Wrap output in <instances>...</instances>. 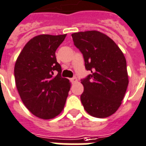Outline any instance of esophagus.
<instances>
[{
	"mask_svg": "<svg viewBox=\"0 0 146 146\" xmlns=\"http://www.w3.org/2000/svg\"><path fill=\"white\" fill-rule=\"evenodd\" d=\"M71 81H72V84H74V83H76L78 81V79H77L76 77H74V78H71Z\"/></svg>",
	"mask_w": 146,
	"mask_h": 146,
	"instance_id": "34e87169",
	"label": "esophagus"
}]
</instances>
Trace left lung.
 I'll return each instance as SVG.
<instances>
[{"mask_svg": "<svg viewBox=\"0 0 146 146\" xmlns=\"http://www.w3.org/2000/svg\"><path fill=\"white\" fill-rule=\"evenodd\" d=\"M72 37L82 53L86 69L91 72L81 80L83 106L93 117H109L121 105L129 84L124 55L112 39L100 31H80Z\"/></svg>", "mask_w": 146, "mask_h": 146, "instance_id": "left-lung-1", "label": "left lung"}]
</instances>
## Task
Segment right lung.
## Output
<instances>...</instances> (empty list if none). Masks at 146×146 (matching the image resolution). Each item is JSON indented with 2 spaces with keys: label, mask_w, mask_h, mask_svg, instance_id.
I'll use <instances>...</instances> for the list:
<instances>
[{
  "label": "right lung",
  "mask_w": 146,
  "mask_h": 146,
  "mask_svg": "<svg viewBox=\"0 0 146 146\" xmlns=\"http://www.w3.org/2000/svg\"><path fill=\"white\" fill-rule=\"evenodd\" d=\"M66 37V34L40 35L31 38L15 64V81L21 100L42 119L53 118L62 112L71 87L69 80L61 77V66L55 54Z\"/></svg>",
  "instance_id": "right-lung-1"
}]
</instances>
